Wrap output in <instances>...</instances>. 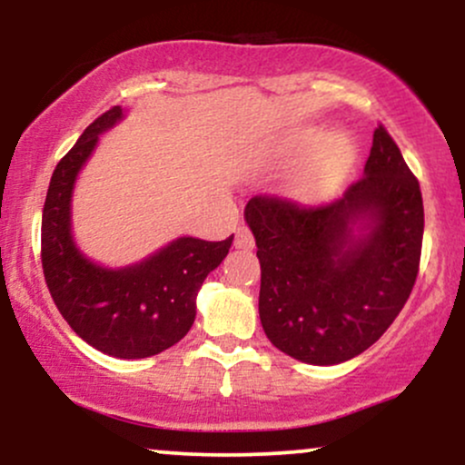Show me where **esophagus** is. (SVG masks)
Listing matches in <instances>:
<instances>
[{
    "label": "esophagus",
    "instance_id": "esophagus-1",
    "mask_svg": "<svg viewBox=\"0 0 465 465\" xmlns=\"http://www.w3.org/2000/svg\"><path fill=\"white\" fill-rule=\"evenodd\" d=\"M233 244H236L238 249H253L255 247V238H253V233H251V229L249 227H238L236 238H233Z\"/></svg>",
    "mask_w": 465,
    "mask_h": 465
}]
</instances>
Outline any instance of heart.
<instances>
[{
  "mask_svg": "<svg viewBox=\"0 0 465 465\" xmlns=\"http://www.w3.org/2000/svg\"><path fill=\"white\" fill-rule=\"evenodd\" d=\"M317 135H308V143H314ZM350 143L343 137H330L317 148V153L302 165L292 179V192L300 196H314L328 188L350 162Z\"/></svg>",
  "mask_w": 465,
  "mask_h": 465,
  "instance_id": "obj_1",
  "label": "heart"
}]
</instances>
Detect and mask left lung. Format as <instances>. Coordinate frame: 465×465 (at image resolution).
<instances>
[{
    "instance_id": "left-lung-1",
    "label": "left lung",
    "mask_w": 465,
    "mask_h": 465,
    "mask_svg": "<svg viewBox=\"0 0 465 465\" xmlns=\"http://www.w3.org/2000/svg\"><path fill=\"white\" fill-rule=\"evenodd\" d=\"M244 218L262 271L260 322L292 359H354L385 334L413 291L424 205L418 179L382 124L373 131L365 177L343 196L297 205L260 194Z\"/></svg>"
}]
</instances>
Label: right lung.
I'll use <instances>...</instances> for the list:
<instances>
[{
  "label": "right lung",
  "mask_w": 465,
  "mask_h": 465,
  "mask_svg": "<svg viewBox=\"0 0 465 465\" xmlns=\"http://www.w3.org/2000/svg\"><path fill=\"white\" fill-rule=\"evenodd\" d=\"M120 120L122 106L106 111L56 163L41 221V262L58 312L80 339L115 359H146L188 334L203 280L223 262L233 236L177 238L126 269H104L80 253L69 223L74 183L100 133Z\"/></svg>",
  "instance_id": "add662e5"
}]
</instances>
